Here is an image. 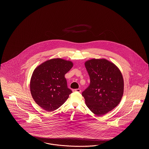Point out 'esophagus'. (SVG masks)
Segmentation results:
<instances>
[{
  "mask_svg": "<svg viewBox=\"0 0 149 149\" xmlns=\"http://www.w3.org/2000/svg\"><path fill=\"white\" fill-rule=\"evenodd\" d=\"M72 92H81V90L80 89H72Z\"/></svg>",
  "mask_w": 149,
  "mask_h": 149,
  "instance_id": "esophagus-1",
  "label": "esophagus"
}]
</instances>
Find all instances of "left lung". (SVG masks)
Returning <instances> with one entry per match:
<instances>
[{"label": "left lung", "instance_id": "1", "mask_svg": "<svg viewBox=\"0 0 149 149\" xmlns=\"http://www.w3.org/2000/svg\"><path fill=\"white\" fill-rule=\"evenodd\" d=\"M90 84L82 93L86 106L97 116L112 111L120 102L124 82L119 69L106 59L93 58L85 63Z\"/></svg>", "mask_w": 149, "mask_h": 149}]
</instances>
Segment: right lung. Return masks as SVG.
<instances>
[{"instance_id":"right-lung-1","label":"right lung","mask_w":149,"mask_h":149,"mask_svg":"<svg viewBox=\"0 0 149 149\" xmlns=\"http://www.w3.org/2000/svg\"><path fill=\"white\" fill-rule=\"evenodd\" d=\"M72 66L70 61L53 58L35 69L30 81L31 93L36 103L45 111L51 112L58 108L72 93L65 75Z\"/></svg>"}]
</instances>
